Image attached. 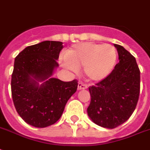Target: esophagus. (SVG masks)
<instances>
[{"mask_svg": "<svg viewBox=\"0 0 150 150\" xmlns=\"http://www.w3.org/2000/svg\"><path fill=\"white\" fill-rule=\"evenodd\" d=\"M87 88V86L86 85L85 83H79V85H78V90H85Z\"/></svg>", "mask_w": 150, "mask_h": 150, "instance_id": "obj_1", "label": "esophagus"}]
</instances>
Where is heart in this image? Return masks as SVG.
Masks as SVG:
<instances>
[{
  "label": "heart",
  "instance_id": "1",
  "mask_svg": "<svg viewBox=\"0 0 150 150\" xmlns=\"http://www.w3.org/2000/svg\"><path fill=\"white\" fill-rule=\"evenodd\" d=\"M66 60L61 65L68 70L77 71L84 67L86 77L93 81L105 79L112 71L117 61L115 47L108 44L83 42L76 44L66 52Z\"/></svg>",
  "mask_w": 150,
  "mask_h": 150
}]
</instances>
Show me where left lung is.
<instances>
[{
	"label": "left lung",
	"mask_w": 150,
	"mask_h": 150,
	"mask_svg": "<svg viewBox=\"0 0 150 150\" xmlns=\"http://www.w3.org/2000/svg\"><path fill=\"white\" fill-rule=\"evenodd\" d=\"M120 62L105 79L89 87L88 116L93 123L112 129L127 120L135 109L140 93V70L135 58L115 44Z\"/></svg>",
	"instance_id": "8db88e82"
}]
</instances>
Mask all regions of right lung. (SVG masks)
<instances>
[{"mask_svg":"<svg viewBox=\"0 0 150 150\" xmlns=\"http://www.w3.org/2000/svg\"><path fill=\"white\" fill-rule=\"evenodd\" d=\"M63 42L45 41L25 48L18 54L11 75L12 100L23 120L35 127L52 125L62 116L69 98L76 92L78 81L64 82L50 78Z\"/></svg>","mask_w":150,"mask_h":150,"instance_id":"1","label":"right lung"}]
</instances>
